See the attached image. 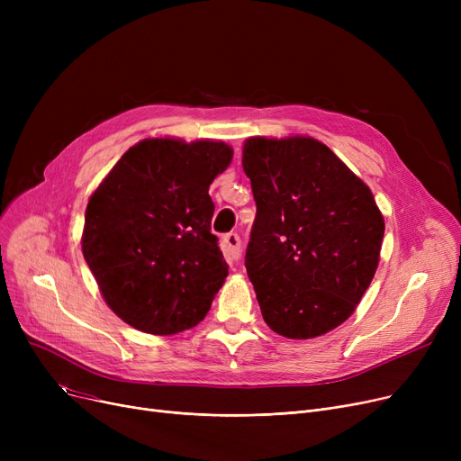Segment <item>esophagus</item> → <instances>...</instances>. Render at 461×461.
I'll return each instance as SVG.
<instances>
[{
  "label": "esophagus",
  "instance_id": "34e87169",
  "mask_svg": "<svg viewBox=\"0 0 461 461\" xmlns=\"http://www.w3.org/2000/svg\"><path fill=\"white\" fill-rule=\"evenodd\" d=\"M222 247H224L228 259H231V261H237L240 258V252H243L240 250V237L233 231H230L222 237Z\"/></svg>",
  "mask_w": 461,
  "mask_h": 461
}]
</instances>
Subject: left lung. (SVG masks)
<instances>
[{"label":"left lung","mask_w":461,"mask_h":461,"mask_svg":"<svg viewBox=\"0 0 461 461\" xmlns=\"http://www.w3.org/2000/svg\"><path fill=\"white\" fill-rule=\"evenodd\" d=\"M243 169L258 207L245 265L265 323L294 340L342 325L379 263L372 190L308 136L249 138Z\"/></svg>","instance_id":"8db88e82"}]
</instances>
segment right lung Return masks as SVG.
<instances>
[{"label": "right lung", "instance_id": "obj_1", "mask_svg": "<svg viewBox=\"0 0 461 461\" xmlns=\"http://www.w3.org/2000/svg\"><path fill=\"white\" fill-rule=\"evenodd\" d=\"M224 141L148 138L91 194L82 252L106 304L131 327H196L228 276L211 233L209 185L230 166Z\"/></svg>", "mask_w": 461, "mask_h": 461}]
</instances>
